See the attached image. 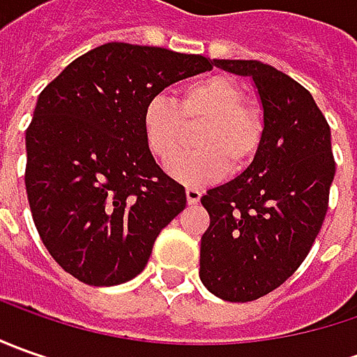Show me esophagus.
I'll list each match as a JSON object with an SVG mask.
<instances>
[{"label": "esophagus", "instance_id": "34e87169", "mask_svg": "<svg viewBox=\"0 0 357 357\" xmlns=\"http://www.w3.org/2000/svg\"><path fill=\"white\" fill-rule=\"evenodd\" d=\"M202 197V190L199 188H186V202L188 204H197Z\"/></svg>", "mask_w": 357, "mask_h": 357}]
</instances>
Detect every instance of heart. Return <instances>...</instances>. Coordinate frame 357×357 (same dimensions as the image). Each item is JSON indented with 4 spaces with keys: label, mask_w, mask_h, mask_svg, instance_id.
Masks as SVG:
<instances>
[{
    "label": "heart",
    "mask_w": 357,
    "mask_h": 357,
    "mask_svg": "<svg viewBox=\"0 0 357 357\" xmlns=\"http://www.w3.org/2000/svg\"><path fill=\"white\" fill-rule=\"evenodd\" d=\"M200 125L199 151L176 158L171 174L186 186H204L238 171L256 155L264 119L244 101V91L225 75H208L183 85L174 97L157 95L143 109V135L149 151L169 162L181 151L185 125Z\"/></svg>",
    "instance_id": "1"
}]
</instances>
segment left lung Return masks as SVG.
<instances>
[{
    "mask_svg": "<svg viewBox=\"0 0 357 357\" xmlns=\"http://www.w3.org/2000/svg\"><path fill=\"white\" fill-rule=\"evenodd\" d=\"M252 77L264 109L254 160L200 199L211 227L200 238V280L228 302H252L294 274L328 213L336 174L330 125L314 97L272 65L216 59Z\"/></svg>",
    "mask_w": 357,
    "mask_h": 357,
    "instance_id": "8db88e82",
    "label": "left lung"
}]
</instances>
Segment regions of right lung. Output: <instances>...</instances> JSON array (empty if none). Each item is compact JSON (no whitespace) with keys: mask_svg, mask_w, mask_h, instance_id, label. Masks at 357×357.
<instances>
[{"mask_svg":"<svg viewBox=\"0 0 357 357\" xmlns=\"http://www.w3.org/2000/svg\"><path fill=\"white\" fill-rule=\"evenodd\" d=\"M213 65L115 41L77 57L41 91L25 130V190L45 248L77 280L115 286L141 274L160 230L186 206L185 186L146 146L143 109Z\"/></svg>","mask_w":357,"mask_h":357,"instance_id":"1","label":"right lung"}]
</instances>
